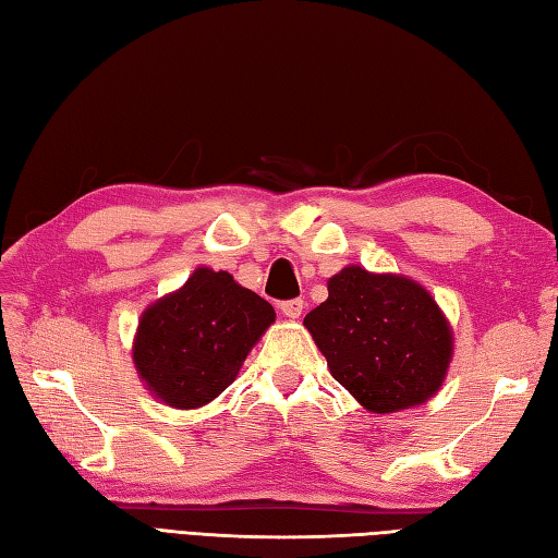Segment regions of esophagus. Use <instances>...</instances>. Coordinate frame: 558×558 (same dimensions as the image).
Wrapping results in <instances>:
<instances>
[{
	"label": "esophagus",
	"instance_id": "obj_1",
	"mask_svg": "<svg viewBox=\"0 0 558 558\" xmlns=\"http://www.w3.org/2000/svg\"><path fill=\"white\" fill-rule=\"evenodd\" d=\"M280 312L286 314L288 318H300L302 316V312H304V302L302 300H288V302H282L280 304Z\"/></svg>",
	"mask_w": 558,
	"mask_h": 558
}]
</instances>
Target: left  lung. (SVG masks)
Instances as JSON below:
<instances>
[{
	"label": "left lung",
	"mask_w": 558,
	"mask_h": 558,
	"mask_svg": "<svg viewBox=\"0 0 558 558\" xmlns=\"http://www.w3.org/2000/svg\"><path fill=\"white\" fill-rule=\"evenodd\" d=\"M304 326L336 381L378 414L429 400L453 357V330L432 294L393 272L342 268Z\"/></svg>",
	"instance_id": "8db88e82"
}]
</instances>
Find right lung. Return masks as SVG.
<instances>
[{"instance_id":"obj_1","label":"right lung","mask_w":558,"mask_h":558,"mask_svg":"<svg viewBox=\"0 0 558 558\" xmlns=\"http://www.w3.org/2000/svg\"><path fill=\"white\" fill-rule=\"evenodd\" d=\"M276 322L272 306L230 272L196 268L180 290L141 314L134 364L165 405L194 410L218 398Z\"/></svg>"}]
</instances>
